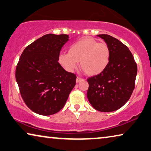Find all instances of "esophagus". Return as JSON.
<instances>
[{
    "label": "esophagus",
    "mask_w": 151,
    "mask_h": 151,
    "mask_svg": "<svg viewBox=\"0 0 151 151\" xmlns=\"http://www.w3.org/2000/svg\"><path fill=\"white\" fill-rule=\"evenodd\" d=\"M82 80H83L82 78H81L80 77H77V78H76V83H79L80 82H81Z\"/></svg>",
    "instance_id": "34e87169"
}]
</instances>
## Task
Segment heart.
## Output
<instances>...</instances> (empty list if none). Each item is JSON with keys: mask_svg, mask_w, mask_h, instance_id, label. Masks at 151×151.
<instances>
[{"mask_svg": "<svg viewBox=\"0 0 151 151\" xmlns=\"http://www.w3.org/2000/svg\"><path fill=\"white\" fill-rule=\"evenodd\" d=\"M111 51L105 42H99L90 37H85L73 43L69 48V52L61 53L59 62L68 72H73L80 66L88 76L101 73L108 66Z\"/></svg>", "mask_w": 151, "mask_h": 151, "instance_id": "obj_1", "label": "heart"}]
</instances>
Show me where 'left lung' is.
<instances>
[{
  "instance_id": "left-lung-1",
  "label": "left lung",
  "mask_w": 151,
  "mask_h": 151,
  "mask_svg": "<svg viewBox=\"0 0 151 151\" xmlns=\"http://www.w3.org/2000/svg\"><path fill=\"white\" fill-rule=\"evenodd\" d=\"M97 36L109 47L110 61L103 72L87 80V97L96 110L111 112L121 108L130 98L135 86L137 65L130 50L122 42L107 34Z\"/></svg>"
}]
</instances>
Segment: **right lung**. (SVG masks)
<instances>
[{
  "label": "right lung",
  "mask_w": 151,
  "mask_h": 151,
  "mask_svg": "<svg viewBox=\"0 0 151 151\" xmlns=\"http://www.w3.org/2000/svg\"><path fill=\"white\" fill-rule=\"evenodd\" d=\"M67 34H48L27 46L21 55L15 78L26 105L42 115H53L65 105L76 76L58 62Z\"/></svg>",
  "instance_id": "add662e5"
}]
</instances>
